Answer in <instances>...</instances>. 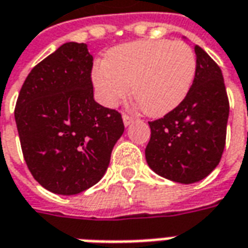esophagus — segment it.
<instances>
[{
	"label": "esophagus",
	"mask_w": 248,
	"mask_h": 248,
	"mask_svg": "<svg viewBox=\"0 0 248 248\" xmlns=\"http://www.w3.org/2000/svg\"><path fill=\"white\" fill-rule=\"evenodd\" d=\"M122 118H124V126H129L130 124H133V122H134V119H135L133 115H129V114H124V117H122Z\"/></svg>",
	"instance_id": "obj_1"
}]
</instances>
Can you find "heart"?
I'll use <instances>...</instances> for the list:
<instances>
[{
  "mask_svg": "<svg viewBox=\"0 0 248 248\" xmlns=\"http://www.w3.org/2000/svg\"><path fill=\"white\" fill-rule=\"evenodd\" d=\"M197 57L185 42L137 41L114 47L93 67L99 101L113 108L133 95L147 115L170 113L186 98L195 79Z\"/></svg>",
  "mask_w": 248,
  "mask_h": 248,
  "instance_id": "obj_1",
  "label": "heart"
}]
</instances>
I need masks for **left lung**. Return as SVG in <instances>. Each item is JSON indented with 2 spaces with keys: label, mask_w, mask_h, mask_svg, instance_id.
<instances>
[{
  "label": "left lung",
  "mask_w": 248,
  "mask_h": 248,
  "mask_svg": "<svg viewBox=\"0 0 248 248\" xmlns=\"http://www.w3.org/2000/svg\"><path fill=\"white\" fill-rule=\"evenodd\" d=\"M197 73L190 92L163 118L150 121L146 161L151 170L174 182L202 181L218 166L226 145L230 103L222 70L194 46Z\"/></svg>",
  "instance_id": "left-lung-1"
}]
</instances>
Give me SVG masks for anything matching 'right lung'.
Returning a JSON list of instances; mask_svg holds the SVG:
<instances>
[{"label":"right lung","instance_id":"1","mask_svg":"<svg viewBox=\"0 0 248 248\" xmlns=\"http://www.w3.org/2000/svg\"><path fill=\"white\" fill-rule=\"evenodd\" d=\"M93 56L66 42L31 69L14 117L29 171L41 186L74 195L94 186L124 134L122 115L94 101Z\"/></svg>","mask_w":248,"mask_h":248}]
</instances>
